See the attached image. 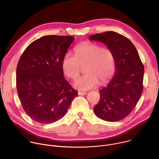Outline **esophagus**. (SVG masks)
Masks as SVG:
<instances>
[{
	"label": "esophagus",
	"mask_w": 159,
	"mask_h": 159,
	"mask_svg": "<svg viewBox=\"0 0 159 159\" xmlns=\"http://www.w3.org/2000/svg\"><path fill=\"white\" fill-rule=\"evenodd\" d=\"M86 94H87V93H85V92H80V91L78 92V94L80 95V96H83V95H85Z\"/></svg>",
	"instance_id": "esophagus-1"
}]
</instances>
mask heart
<instances>
[{
  "mask_svg": "<svg viewBox=\"0 0 159 159\" xmlns=\"http://www.w3.org/2000/svg\"><path fill=\"white\" fill-rule=\"evenodd\" d=\"M75 55L65 54L61 68L68 78L75 79L84 67V76L77 79L74 88L81 91L94 88L98 83L103 85L113 75L115 69V58L113 51L107 48L92 42H85L75 49Z\"/></svg>",
  "mask_w": 159,
  "mask_h": 159,
  "instance_id": "b5f03b06",
  "label": "heart"
}]
</instances>
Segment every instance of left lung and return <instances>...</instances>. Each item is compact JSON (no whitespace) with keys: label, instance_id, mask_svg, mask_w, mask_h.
<instances>
[{"label":"left lung","instance_id":"1","mask_svg":"<svg viewBox=\"0 0 159 159\" xmlns=\"http://www.w3.org/2000/svg\"><path fill=\"white\" fill-rule=\"evenodd\" d=\"M89 39L103 43L113 51L116 70L107 87L99 91L100 99L94 111L105 121H119L133 110L141 98L144 66L134 44L118 33L98 34Z\"/></svg>","mask_w":159,"mask_h":159}]
</instances>
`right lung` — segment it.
Returning <instances> with one entry per match:
<instances>
[{
    "instance_id": "1",
    "label": "right lung",
    "mask_w": 159,
    "mask_h": 159,
    "mask_svg": "<svg viewBox=\"0 0 159 159\" xmlns=\"http://www.w3.org/2000/svg\"><path fill=\"white\" fill-rule=\"evenodd\" d=\"M74 39L71 36H44L32 42L18 61V97L26 113L37 122L51 124L60 120L78 95L65 79L61 68Z\"/></svg>"
}]
</instances>
